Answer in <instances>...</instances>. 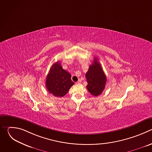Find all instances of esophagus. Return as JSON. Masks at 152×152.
I'll use <instances>...</instances> for the list:
<instances>
[{
	"label": "esophagus",
	"instance_id": "esophagus-1",
	"mask_svg": "<svg viewBox=\"0 0 152 152\" xmlns=\"http://www.w3.org/2000/svg\"><path fill=\"white\" fill-rule=\"evenodd\" d=\"M81 82H82V80H81V79H79V80H78V81L77 82V83H80Z\"/></svg>",
	"mask_w": 152,
	"mask_h": 152
}]
</instances>
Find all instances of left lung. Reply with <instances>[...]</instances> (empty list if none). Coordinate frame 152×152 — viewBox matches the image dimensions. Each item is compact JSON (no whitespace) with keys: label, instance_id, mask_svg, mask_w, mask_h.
<instances>
[{"label":"left lung","instance_id":"obj_1","mask_svg":"<svg viewBox=\"0 0 152 152\" xmlns=\"http://www.w3.org/2000/svg\"><path fill=\"white\" fill-rule=\"evenodd\" d=\"M88 85L86 88L94 96H98L104 90L106 82V77L103 72L101 65L97 58L89 67L85 74Z\"/></svg>","mask_w":152,"mask_h":152}]
</instances>
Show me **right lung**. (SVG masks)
<instances>
[{"label":"right lung","instance_id":"add662e5","mask_svg":"<svg viewBox=\"0 0 152 152\" xmlns=\"http://www.w3.org/2000/svg\"><path fill=\"white\" fill-rule=\"evenodd\" d=\"M71 75L62 69L59 62L54 63L46 77V85L49 92L56 97L66 95L75 83Z\"/></svg>","mask_w":152,"mask_h":152}]
</instances>
